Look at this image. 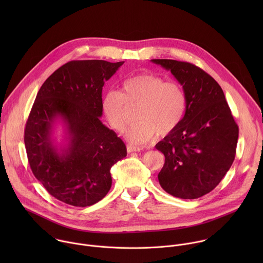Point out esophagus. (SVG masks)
<instances>
[{
  "mask_svg": "<svg viewBox=\"0 0 263 263\" xmlns=\"http://www.w3.org/2000/svg\"><path fill=\"white\" fill-rule=\"evenodd\" d=\"M127 151L128 153H133V152H139L141 151V147L140 146H135V145H127Z\"/></svg>",
  "mask_w": 263,
  "mask_h": 263,
  "instance_id": "34e87169",
  "label": "esophagus"
}]
</instances>
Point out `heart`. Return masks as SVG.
Wrapping results in <instances>:
<instances>
[{"label": "heart", "mask_w": 263, "mask_h": 263, "mask_svg": "<svg viewBox=\"0 0 263 263\" xmlns=\"http://www.w3.org/2000/svg\"><path fill=\"white\" fill-rule=\"evenodd\" d=\"M137 106V123L126 132V138L142 144L177 129L186 110V95L178 82L145 72L124 81L122 91L110 90L102 99L104 117L117 132L126 129L131 121L130 109Z\"/></svg>", "instance_id": "obj_1"}]
</instances>
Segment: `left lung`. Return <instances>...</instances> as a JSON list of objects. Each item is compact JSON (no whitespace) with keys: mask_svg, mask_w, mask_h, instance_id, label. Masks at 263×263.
<instances>
[{"mask_svg":"<svg viewBox=\"0 0 263 263\" xmlns=\"http://www.w3.org/2000/svg\"><path fill=\"white\" fill-rule=\"evenodd\" d=\"M170 70L186 95L184 117L155 147L165 160L158 174L162 189L180 199L210 193L231 167L238 127L218 83L200 67L172 59H152Z\"/></svg>","mask_w":263,"mask_h":263,"instance_id":"left-lung-1","label":"left lung"}]
</instances>
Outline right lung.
Listing matches in <instances>:
<instances>
[{"instance_id": "obj_1", "label": "right lung", "mask_w": 263, "mask_h": 263, "mask_svg": "<svg viewBox=\"0 0 263 263\" xmlns=\"http://www.w3.org/2000/svg\"><path fill=\"white\" fill-rule=\"evenodd\" d=\"M124 61H69L42 85L25 129L30 167L48 193L76 207L101 201L109 192L110 168L127 156L123 140L100 120L102 89ZM58 124L64 138L53 137Z\"/></svg>"}]
</instances>
